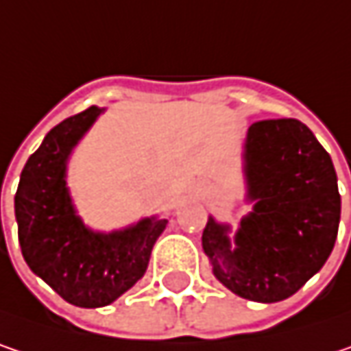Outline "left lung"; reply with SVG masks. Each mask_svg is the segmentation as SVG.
<instances>
[{
    "instance_id": "obj_1",
    "label": "left lung",
    "mask_w": 351,
    "mask_h": 351,
    "mask_svg": "<svg viewBox=\"0 0 351 351\" xmlns=\"http://www.w3.org/2000/svg\"><path fill=\"white\" fill-rule=\"evenodd\" d=\"M245 202L230 223L208 217L202 247L213 276L239 298L274 304L293 295L330 258L341 199L330 154L298 119H262L243 141Z\"/></svg>"
}]
</instances>
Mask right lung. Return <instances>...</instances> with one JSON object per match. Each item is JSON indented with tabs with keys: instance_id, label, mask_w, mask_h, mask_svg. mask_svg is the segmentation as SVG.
I'll use <instances>...</instances> for the list:
<instances>
[{
	"instance_id": "add662e5",
	"label": "right lung",
	"mask_w": 351,
	"mask_h": 351,
	"mask_svg": "<svg viewBox=\"0 0 351 351\" xmlns=\"http://www.w3.org/2000/svg\"><path fill=\"white\" fill-rule=\"evenodd\" d=\"M106 112L91 106L58 123L25 163L15 191V219L23 260L65 302L104 308L143 278L167 219L143 217L113 232H95L75 212L67 162Z\"/></svg>"
}]
</instances>
